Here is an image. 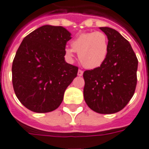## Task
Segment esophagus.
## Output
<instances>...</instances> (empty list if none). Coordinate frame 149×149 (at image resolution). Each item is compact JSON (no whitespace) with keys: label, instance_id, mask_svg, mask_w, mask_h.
<instances>
[{"label":"esophagus","instance_id":"esophagus-1","mask_svg":"<svg viewBox=\"0 0 149 149\" xmlns=\"http://www.w3.org/2000/svg\"><path fill=\"white\" fill-rule=\"evenodd\" d=\"M83 73H84V72L82 71V70H78L77 75L79 76V77H82V76H83Z\"/></svg>","mask_w":149,"mask_h":149}]
</instances>
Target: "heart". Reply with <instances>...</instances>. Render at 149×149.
I'll return each instance as SVG.
<instances>
[{
	"label": "heart",
	"mask_w": 149,
	"mask_h": 149,
	"mask_svg": "<svg viewBox=\"0 0 149 149\" xmlns=\"http://www.w3.org/2000/svg\"><path fill=\"white\" fill-rule=\"evenodd\" d=\"M71 48L65 49V58L72 62L78 53L81 65L88 69L99 68L105 62L109 52L107 36L101 31L81 33L71 42Z\"/></svg>",
	"instance_id": "1"
}]
</instances>
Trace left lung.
I'll use <instances>...</instances> for the list:
<instances>
[{
	"label": "left lung",
	"mask_w": 149,
	"mask_h": 149,
	"mask_svg": "<svg viewBox=\"0 0 149 149\" xmlns=\"http://www.w3.org/2000/svg\"><path fill=\"white\" fill-rule=\"evenodd\" d=\"M100 29L108 38V55L100 67L84 72V98L92 111L114 114L124 108L134 94L138 61L130 42L116 30Z\"/></svg>",
	"instance_id": "left-lung-1"
}]
</instances>
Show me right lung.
Masks as SVG:
<instances>
[{"mask_svg":"<svg viewBox=\"0 0 149 149\" xmlns=\"http://www.w3.org/2000/svg\"><path fill=\"white\" fill-rule=\"evenodd\" d=\"M71 33L61 26L44 25L22 41L13 60V84L22 104L36 113L56 110L78 68L65 60Z\"/></svg>","mask_w":149,"mask_h":149,"instance_id":"add662e5","label":"right lung"}]
</instances>
